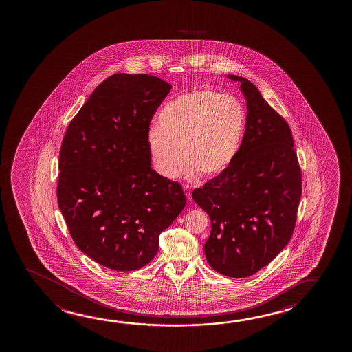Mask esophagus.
<instances>
[{"mask_svg":"<svg viewBox=\"0 0 352 352\" xmlns=\"http://www.w3.org/2000/svg\"><path fill=\"white\" fill-rule=\"evenodd\" d=\"M184 191H185V195H186V197H188V201H191L192 197H191V191H190L188 186H184Z\"/></svg>","mask_w":352,"mask_h":352,"instance_id":"1","label":"esophagus"}]
</instances>
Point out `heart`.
<instances>
[{
	"instance_id": "heart-1",
	"label": "heart",
	"mask_w": 352,
	"mask_h": 352,
	"mask_svg": "<svg viewBox=\"0 0 352 352\" xmlns=\"http://www.w3.org/2000/svg\"><path fill=\"white\" fill-rule=\"evenodd\" d=\"M245 125V109L236 97L212 90L182 95L162 108L157 129L149 132L151 164L161 177L172 179L184 154L186 178L215 177L236 159Z\"/></svg>"
}]
</instances>
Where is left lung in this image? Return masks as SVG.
Wrapping results in <instances>:
<instances>
[{
    "instance_id": "1",
    "label": "left lung",
    "mask_w": 352,
    "mask_h": 352,
    "mask_svg": "<svg viewBox=\"0 0 352 352\" xmlns=\"http://www.w3.org/2000/svg\"><path fill=\"white\" fill-rule=\"evenodd\" d=\"M227 78L241 82L245 97V133L234 161L195 188L192 198L212 222L204 244L209 265L230 278H246L274 260L291 239L302 174L284 118L248 79Z\"/></svg>"
}]
</instances>
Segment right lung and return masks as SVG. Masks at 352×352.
Here are the masks:
<instances>
[{
  "instance_id": "1",
  "label": "right lung",
  "mask_w": 352,
  "mask_h": 352,
  "mask_svg": "<svg viewBox=\"0 0 352 352\" xmlns=\"http://www.w3.org/2000/svg\"><path fill=\"white\" fill-rule=\"evenodd\" d=\"M172 85L116 73L92 92L63 137L58 203L76 245L118 272L140 270L182 212V185L151 168V118Z\"/></svg>"
}]
</instances>
